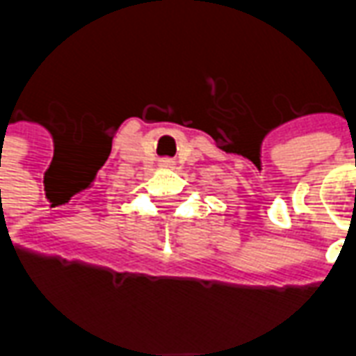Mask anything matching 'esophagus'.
Segmentation results:
<instances>
[{
  "label": "esophagus",
  "instance_id": "esophagus-1",
  "mask_svg": "<svg viewBox=\"0 0 356 356\" xmlns=\"http://www.w3.org/2000/svg\"><path fill=\"white\" fill-rule=\"evenodd\" d=\"M163 165H170V161H167V159H165V161H163Z\"/></svg>",
  "mask_w": 356,
  "mask_h": 356
}]
</instances>
